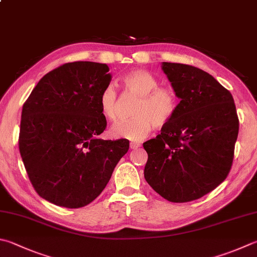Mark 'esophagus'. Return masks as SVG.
Masks as SVG:
<instances>
[{
    "mask_svg": "<svg viewBox=\"0 0 257 257\" xmlns=\"http://www.w3.org/2000/svg\"><path fill=\"white\" fill-rule=\"evenodd\" d=\"M140 147H141V143H139V142H131V144H130V148L132 150H137Z\"/></svg>",
    "mask_w": 257,
    "mask_h": 257,
    "instance_id": "34e87169",
    "label": "esophagus"
}]
</instances>
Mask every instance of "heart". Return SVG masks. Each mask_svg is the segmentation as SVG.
Returning <instances> with one entry per match:
<instances>
[{
    "label": "heart",
    "mask_w": 257,
    "mask_h": 257,
    "mask_svg": "<svg viewBox=\"0 0 257 257\" xmlns=\"http://www.w3.org/2000/svg\"><path fill=\"white\" fill-rule=\"evenodd\" d=\"M124 91L138 97L133 117L120 120L110 130L115 138L141 141L151 133L153 127H164L171 122L179 108V98L172 87L158 86V79L149 71L137 69L125 74L122 79ZM101 115L114 122L117 118V91L107 84L98 96Z\"/></svg>",
    "instance_id": "1"
}]
</instances>
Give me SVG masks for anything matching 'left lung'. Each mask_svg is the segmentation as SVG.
I'll return each mask as SVG.
<instances>
[{
    "label": "left lung",
    "mask_w": 257,
    "mask_h": 257,
    "mask_svg": "<svg viewBox=\"0 0 257 257\" xmlns=\"http://www.w3.org/2000/svg\"><path fill=\"white\" fill-rule=\"evenodd\" d=\"M180 98L161 134L143 143L144 178L164 199L189 202L225 180L233 164L239 120L230 91L197 67L163 62Z\"/></svg>",
    "instance_id": "1"
}]
</instances>
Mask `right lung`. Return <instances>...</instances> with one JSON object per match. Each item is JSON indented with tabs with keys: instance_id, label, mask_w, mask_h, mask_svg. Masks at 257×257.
<instances>
[{
	"instance_id": "right-lung-1",
	"label": "right lung",
	"mask_w": 257,
	"mask_h": 257,
	"mask_svg": "<svg viewBox=\"0 0 257 257\" xmlns=\"http://www.w3.org/2000/svg\"><path fill=\"white\" fill-rule=\"evenodd\" d=\"M108 71L106 64L67 62L43 76L24 101L19 149L33 188L51 204H90L128 151L126 139L97 137L107 126L98 96Z\"/></svg>"
}]
</instances>
